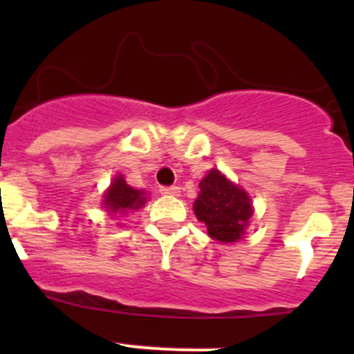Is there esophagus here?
Returning <instances> with one entry per match:
<instances>
[{
    "label": "esophagus",
    "mask_w": 354,
    "mask_h": 354,
    "mask_svg": "<svg viewBox=\"0 0 354 354\" xmlns=\"http://www.w3.org/2000/svg\"><path fill=\"white\" fill-rule=\"evenodd\" d=\"M159 192L162 195H173V197L180 195V188H178V187H160Z\"/></svg>",
    "instance_id": "1"
}]
</instances>
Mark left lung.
<instances>
[{
    "label": "left lung",
    "instance_id": "obj_1",
    "mask_svg": "<svg viewBox=\"0 0 354 354\" xmlns=\"http://www.w3.org/2000/svg\"><path fill=\"white\" fill-rule=\"evenodd\" d=\"M198 187L194 212L207 226V234L219 243L241 240L253 216L248 194L217 169H210Z\"/></svg>",
    "mask_w": 354,
    "mask_h": 354
}]
</instances>
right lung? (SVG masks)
<instances>
[{
	"instance_id": "right-lung-1",
	"label": "right lung",
	"mask_w": 354,
	"mask_h": 354,
	"mask_svg": "<svg viewBox=\"0 0 354 354\" xmlns=\"http://www.w3.org/2000/svg\"><path fill=\"white\" fill-rule=\"evenodd\" d=\"M144 190H135L130 185H127L124 178L118 174L113 180L111 187L104 194V209L111 214H128L131 210H138L145 205L147 197Z\"/></svg>"
}]
</instances>
